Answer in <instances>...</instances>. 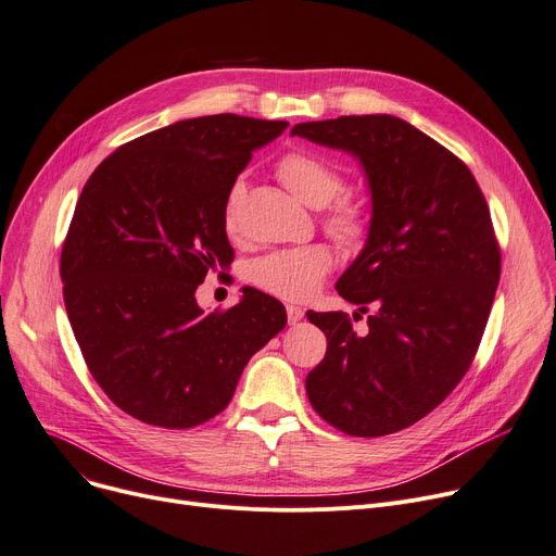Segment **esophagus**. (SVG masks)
I'll return each mask as SVG.
<instances>
[{"label":"esophagus","mask_w":556,"mask_h":556,"mask_svg":"<svg viewBox=\"0 0 556 556\" xmlns=\"http://www.w3.org/2000/svg\"><path fill=\"white\" fill-rule=\"evenodd\" d=\"M286 313H288V321L290 324H298L304 317V311L300 306H292V304L286 306Z\"/></svg>","instance_id":"34e87169"}]
</instances>
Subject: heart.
I'll list each match as a JSON object with an SVG mask.
<instances>
[{
  "instance_id": "heart-1",
  "label": "heart",
  "mask_w": 556,
  "mask_h": 556,
  "mask_svg": "<svg viewBox=\"0 0 556 556\" xmlns=\"http://www.w3.org/2000/svg\"><path fill=\"white\" fill-rule=\"evenodd\" d=\"M277 176L302 203L321 207L326 203V230L344 245H355L364 237V210L351 197H334L342 190V174L326 159L298 150L277 163ZM245 197L243 180H235L224 207V224L232 235L239 226V210ZM334 198L337 201L332 202ZM332 270V254L324 245H300L273 250L254 258L248 279L268 294L288 302L311 300Z\"/></svg>"
}]
</instances>
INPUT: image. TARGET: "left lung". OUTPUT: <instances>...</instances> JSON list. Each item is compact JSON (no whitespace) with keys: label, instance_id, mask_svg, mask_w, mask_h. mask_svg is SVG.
<instances>
[{"label":"left lung","instance_id":"obj_1","mask_svg":"<svg viewBox=\"0 0 556 556\" xmlns=\"http://www.w3.org/2000/svg\"><path fill=\"white\" fill-rule=\"evenodd\" d=\"M290 136L359 159L374 203L366 245L336 288L376 311L364 332L346 313H308L328 340L308 400L349 435L395 433L456 389L483 338L501 277L488 201L458 156L395 116L300 123Z\"/></svg>","mask_w":556,"mask_h":556}]
</instances>
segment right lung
Returning a JSON list of instances; mask_svg holds the SVG:
<instances>
[{"label":"right lung","mask_w":556,"mask_h":556,"mask_svg":"<svg viewBox=\"0 0 556 556\" xmlns=\"http://www.w3.org/2000/svg\"><path fill=\"white\" fill-rule=\"evenodd\" d=\"M286 121L218 114L121 144L89 176L62 245L64 306L93 380L140 422L190 429L228 406L248 359L286 326L243 288L205 315L194 292L232 264L224 207L256 147Z\"/></svg>","instance_id":"1"}]
</instances>
